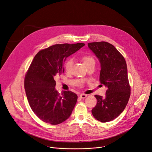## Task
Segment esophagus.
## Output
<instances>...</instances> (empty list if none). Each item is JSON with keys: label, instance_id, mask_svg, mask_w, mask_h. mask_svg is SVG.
I'll use <instances>...</instances> for the list:
<instances>
[{"label": "esophagus", "instance_id": "34e87169", "mask_svg": "<svg viewBox=\"0 0 152 152\" xmlns=\"http://www.w3.org/2000/svg\"><path fill=\"white\" fill-rule=\"evenodd\" d=\"M80 97L82 98V99H84L87 97V94H80Z\"/></svg>", "mask_w": 152, "mask_h": 152}]
</instances>
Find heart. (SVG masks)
<instances>
[{
  "label": "heart",
  "instance_id": "obj_1",
  "mask_svg": "<svg viewBox=\"0 0 152 152\" xmlns=\"http://www.w3.org/2000/svg\"><path fill=\"white\" fill-rule=\"evenodd\" d=\"M82 61H84V64L86 66L89 65V64L91 63H94V58L91 56H87V55H86V56H84L82 58ZM72 65H73L72 59H67L66 61L65 62V69L66 72H70L72 70Z\"/></svg>",
  "mask_w": 152,
  "mask_h": 152
}]
</instances>
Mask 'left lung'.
Masks as SVG:
<instances>
[{"label": "left lung", "mask_w": 152, "mask_h": 152, "mask_svg": "<svg viewBox=\"0 0 152 152\" xmlns=\"http://www.w3.org/2000/svg\"><path fill=\"white\" fill-rule=\"evenodd\" d=\"M88 47L99 59V81L107 87L104 98L95 95L97 104L92 109V114L96 120L107 122L120 115L129 99L127 64L122 55L108 42H91Z\"/></svg>", "instance_id": "1"}]
</instances>
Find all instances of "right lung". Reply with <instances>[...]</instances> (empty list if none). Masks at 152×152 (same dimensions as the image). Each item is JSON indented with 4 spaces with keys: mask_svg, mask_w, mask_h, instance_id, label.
<instances>
[{
    "mask_svg": "<svg viewBox=\"0 0 152 152\" xmlns=\"http://www.w3.org/2000/svg\"><path fill=\"white\" fill-rule=\"evenodd\" d=\"M84 45L55 44L40 50L32 61L25 78V89L32 111L44 122L57 125L72 114L77 95L70 91L58 93L55 79L65 72L66 59Z\"/></svg>",
    "mask_w": 152,
    "mask_h": 152,
    "instance_id": "add662e5",
    "label": "right lung"
}]
</instances>
